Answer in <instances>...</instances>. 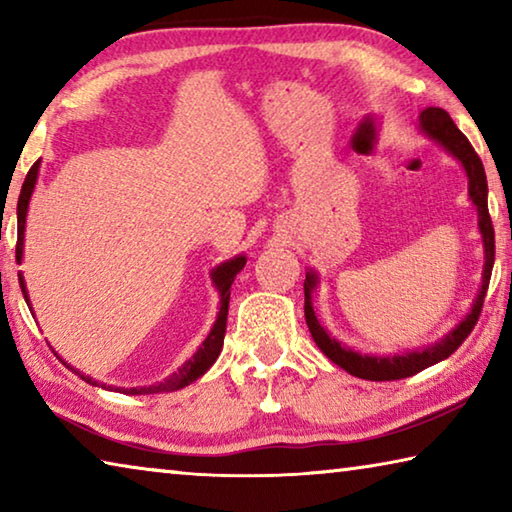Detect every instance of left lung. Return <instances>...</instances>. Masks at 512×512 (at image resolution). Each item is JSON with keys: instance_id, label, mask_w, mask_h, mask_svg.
Segmentation results:
<instances>
[{"instance_id": "left-lung-1", "label": "left lung", "mask_w": 512, "mask_h": 512, "mask_svg": "<svg viewBox=\"0 0 512 512\" xmlns=\"http://www.w3.org/2000/svg\"><path fill=\"white\" fill-rule=\"evenodd\" d=\"M420 128L429 137H433V140L443 144L445 149L454 155V158L463 162L467 178H470V196H472L474 205L479 207V216H481L479 223H481V232H483V241H485V277H488L492 271V262H495V230H492V221L488 214V180H485L483 162L479 155H476V151L472 149V144L467 142V137L458 131L452 117H449L443 108L422 110ZM485 277H483V282H485ZM311 287H314V280L307 277L305 316H307L309 332H311V336H314V341L318 343V348L323 350L327 357L336 363V366L348 370L350 375L361 377V379H370V381H393V379L411 377V375H415V372H420L422 368L431 366V363L449 357V354H452L458 345L465 341V336L472 332L476 318H479V309L483 305L485 291H488V287L483 284L479 291V298H476V302H474L472 314L467 316L443 343L433 345V348L422 350V352H411L409 357L377 359V357H361V354L345 350V348H341V343L329 339V336L323 332V327L318 325L314 309H311V305L307 302Z\"/></svg>"}]
</instances>
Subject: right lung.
<instances>
[{
    "mask_svg": "<svg viewBox=\"0 0 512 512\" xmlns=\"http://www.w3.org/2000/svg\"><path fill=\"white\" fill-rule=\"evenodd\" d=\"M36 178H38V162L33 164L29 169L27 178H24V185H22V192L20 198H17V223H20V230L24 225V219H27V207L31 201V192L33 187H36ZM20 239H17V253H20ZM244 268V257H237V259H230V262H225L223 266L216 268L214 273V282H216V289L221 293V309H219V318H216V323L212 327L210 336H207L205 343L201 345V350L194 354L192 361H187L183 368H180L176 375H171L167 381H160V384L149 386V388H131V395H153V393H169V391H178V388H183L187 384H192L201 375H205L207 370H210L212 363L216 361V357L221 354L223 348V336H225V325H228V305H230V287L232 282H235V275ZM83 377V375H81ZM85 381H92L88 377H83Z\"/></svg>",
    "mask_w": 512,
    "mask_h": 512,
    "instance_id": "obj_1",
    "label": "right lung"
}]
</instances>
